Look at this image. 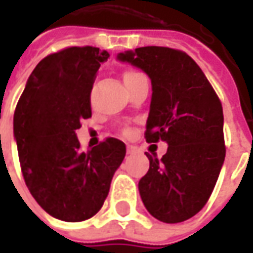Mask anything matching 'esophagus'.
Returning a JSON list of instances; mask_svg holds the SVG:
<instances>
[{
  "instance_id": "obj_1",
  "label": "esophagus",
  "mask_w": 253,
  "mask_h": 253,
  "mask_svg": "<svg viewBox=\"0 0 253 253\" xmlns=\"http://www.w3.org/2000/svg\"><path fill=\"white\" fill-rule=\"evenodd\" d=\"M126 153H128V155L135 153V148H133V146H128V148H126Z\"/></svg>"
}]
</instances>
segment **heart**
<instances>
[{
	"label": "heart",
	"instance_id": "b5f03b06",
	"mask_svg": "<svg viewBox=\"0 0 253 253\" xmlns=\"http://www.w3.org/2000/svg\"><path fill=\"white\" fill-rule=\"evenodd\" d=\"M138 76H141V73H138V72H133V70H126L125 73H124V83H129L132 82L133 79H136ZM125 133H129V129L126 128V129H124Z\"/></svg>",
	"mask_w": 253,
	"mask_h": 253
}]
</instances>
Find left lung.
Returning a JSON list of instances; mask_svg holds the SVG:
<instances>
[{
    "label": "left lung",
    "mask_w": 253,
    "mask_h": 253,
    "mask_svg": "<svg viewBox=\"0 0 253 253\" xmlns=\"http://www.w3.org/2000/svg\"><path fill=\"white\" fill-rule=\"evenodd\" d=\"M118 60L151 77L145 138L169 145L162 159L146 153L149 170L139 180L142 201L159 221H186L207 204L225 159L218 95L199 64L177 49L145 46L120 53Z\"/></svg>",
    "instance_id": "obj_1"
}]
</instances>
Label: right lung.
Masks as SVG:
<instances>
[{
	"mask_svg": "<svg viewBox=\"0 0 253 253\" xmlns=\"http://www.w3.org/2000/svg\"><path fill=\"white\" fill-rule=\"evenodd\" d=\"M110 54L72 46L42 59L28 79L14 114V136L25 183L52 217L91 218L108 196L125 143L107 138L83 152L76 129L91 117L92 84Z\"/></svg>",
	"mask_w": 253,
	"mask_h": 253,
	"instance_id": "right-lung-1",
	"label": "right lung"
}]
</instances>
